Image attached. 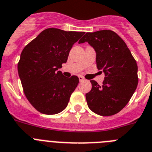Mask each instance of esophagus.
Masks as SVG:
<instances>
[{
  "mask_svg": "<svg viewBox=\"0 0 152 152\" xmlns=\"http://www.w3.org/2000/svg\"><path fill=\"white\" fill-rule=\"evenodd\" d=\"M79 80H80V82H82V81H83V80H84V78L82 76H79Z\"/></svg>",
  "mask_w": 152,
  "mask_h": 152,
  "instance_id": "34e87169",
  "label": "esophagus"
}]
</instances>
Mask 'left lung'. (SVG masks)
<instances>
[{"label": "left lung", "mask_w": 152, "mask_h": 152, "mask_svg": "<svg viewBox=\"0 0 152 152\" xmlns=\"http://www.w3.org/2000/svg\"><path fill=\"white\" fill-rule=\"evenodd\" d=\"M87 42L96 53V66L105 74L102 85L90 80L87 105L102 116L118 113L127 105L138 86V66L123 39L112 30L86 33L79 43Z\"/></svg>", "instance_id": "1"}]
</instances>
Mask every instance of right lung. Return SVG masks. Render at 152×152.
Segmentation results:
<instances>
[{
  "label": "right lung",
  "mask_w": 152,
  "mask_h": 152,
  "mask_svg": "<svg viewBox=\"0 0 152 152\" xmlns=\"http://www.w3.org/2000/svg\"><path fill=\"white\" fill-rule=\"evenodd\" d=\"M83 34L48 28L23 48L18 74L25 96L39 113L54 115L66 108L79 78L66 77L57 70L66 63L72 45Z\"/></svg>",
  "instance_id": "add662e5"
}]
</instances>
